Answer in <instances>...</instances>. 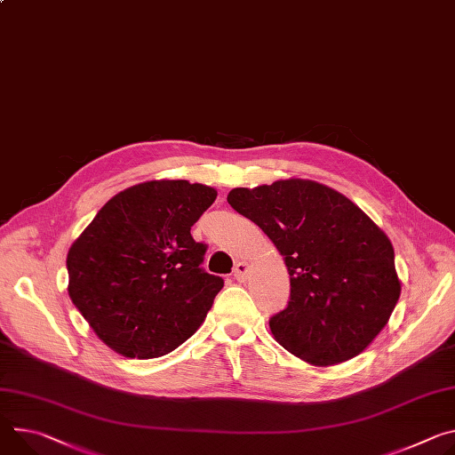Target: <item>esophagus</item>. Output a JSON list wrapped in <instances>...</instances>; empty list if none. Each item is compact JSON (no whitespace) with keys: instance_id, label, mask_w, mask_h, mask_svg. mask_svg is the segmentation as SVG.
Returning <instances> with one entry per match:
<instances>
[{"instance_id":"esophagus-1","label":"esophagus","mask_w":455,"mask_h":455,"mask_svg":"<svg viewBox=\"0 0 455 455\" xmlns=\"http://www.w3.org/2000/svg\"><path fill=\"white\" fill-rule=\"evenodd\" d=\"M249 272H251L249 263H243V261H239V263L234 267V279L243 283V281H246V277H249Z\"/></svg>"}]
</instances>
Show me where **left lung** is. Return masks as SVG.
Masks as SVG:
<instances>
[{"mask_svg": "<svg viewBox=\"0 0 455 455\" xmlns=\"http://www.w3.org/2000/svg\"><path fill=\"white\" fill-rule=\"evenodd\" d=\"M228 204L277 246L291 298L268 319L274 338L312 364L361 354L401 294L385 232L343 194L307 180L234 188Z\"/></svg>", "mask_w": 455, "mask_h": 455, "instance_id": "left-lung-1", "label": "left lung"}]
</instances>
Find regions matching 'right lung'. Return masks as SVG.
I'll return each mask as SVG.
<instances>
[{"instance_id":"add662e5","label":"right lung","mask_w":455,"mask_h":455,"mask_svg":"<svg viewBox=\"0 0 455 455\" xmlns=\"http://www.w3.org/2000/svg\"><path fill=\"white\" fill-rule=\"evenodd\" d=\"M216 196L185 180L140 183L107 201L74 241L68 296L107 347L152 359L201 326L223 279L201 267L206 244L190 227Z\"/></svg>"}]
</instances>
